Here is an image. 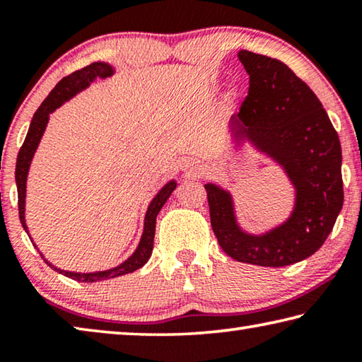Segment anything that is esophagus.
I'll list each match as a JSON object with an SVG mask.
<instances>
[{
  "label": "esophagus",
  "mask_w": 362,
  "mask_h": 362,
  "mask_svg": "<svg viewBox=\"0 0 362 362\" xmlns=\"http://www.w3.org/2000/svg\"><path fill=\"white\" fill-rule=\"evenodd\" d=\"M194 173H196V174H201V173H203V166H201V164H199L198 168H194Z\"/></svg>",
  "instance_id": "34e87169"
}]
</instances>
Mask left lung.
I'll list each match as a JSON object with an SVG mask.
<instances>
[{"mask_svg":"<svg viewBox=\"0 0 362 362\" xmlns=\"http://www.w3.org/2000/svg\"><path fill=\"white\" fill-rule=\"evenodd\" d=\"M249 93L231 116L236 137L250 140L284 166L297 188L287 222L265 236L238 228L230 196L206 185L211 225L231 259L260 267H286L313 255L327 240L343 206L341 146L320 99L278 59L241 49Z\"/></svg>","mask_w":362,"mask_h":362,"instance_id":"8db88e82","label":"left lung"}]
</instances>
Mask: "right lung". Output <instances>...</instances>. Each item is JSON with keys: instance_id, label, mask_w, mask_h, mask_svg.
I'll return each instance as SVG.
<instances>
[{"instance_id": "obj_1", "label": "right lung", "mask_w": 362, "mask_h": 362, "mask_svg": "<svg viewBox=\"0 0 362 362\" xmlns=\"http://www.w3.org/2000/svg\"><path fill=\"white\" fill-rule=\"evenodd\" d=\"M113 73L112 66L102 62H94L88 66H84L81 70L73 71L71 75L65 76L60 79V81L56 84L49 95L45 99V102L41 103L40 108L36 110V113L33 115L32 124H30V129L27 132V137L23 140V144L19 150V155H17V164H16V182H17V194H19V217H21V223L23 228L27 231V225H25V182H27V174H28V168L30 163H32V158L35 155L36 146H38L42 132L46 129L47 119H49V113H52L57 107L62 105L65 100H69L70 97L75 95L79 90L84 89L86 86H89L90 81L94 79H103L110 76ZM177 183L175 182H169L166 187H164L161 192H159L155 199L151 201V204L146 211L145 216V228H144V235L142 240H140V244L136 252L132 254L124 263H121L119 267H116L113 269H108V272H99V273H88V274H81V273H70V272H60V269L54 268L51 263H47L49 267L57 269L59 273L65 274L71 279L78 281V283H97V281H103V279H113L122 276V274L132 273L136 269L142 268L146 262H148L151 250H153V240H155V228H156V216L158 212L161 211V207L166 203L170 193L174 192Z\"/></svg>"}]
</instances>
